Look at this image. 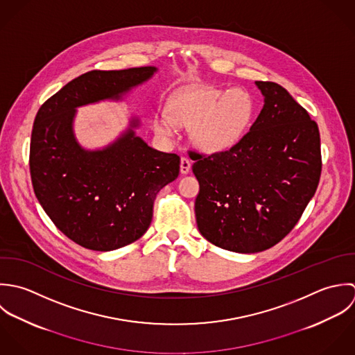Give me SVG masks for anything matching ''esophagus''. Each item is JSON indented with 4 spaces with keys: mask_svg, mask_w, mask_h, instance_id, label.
Returning <instances> with one entry per match:
<instances>
[{
    "mask_svg": "<svg viewBox=\"0 0 355 355\" xmlns=\"http://www.w3.org/2000/svg\"><path fill=\"white\" fill-rule=\"evenodd\" d=\"M191 160L188 157H181V163H180V170H181V174H188L189 170H191Z\"/></svg>",
    "mask_w": 355,
    "mask_h": 355,
    "instance_id": "34e87169",
    "label": "esophagus"
}]
</instances>
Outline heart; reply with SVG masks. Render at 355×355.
Listing matches in <instances>:
<instances>
[{
	"instance_id": "b5f03b06",
	"label": "heart",
	"mask_w": 355,
	"mask_h": 355,
	"mask_svg": "<svg viewBox=\"0 0 355 355\" xmlns=\"http://www.w3.org/2000/svg\"><path fill=\"white\" fill-rule=\"evenodd\" d=\"M168 112L153 119L157 136L173 137L177 125L192 128L193 144L207 153L225 152L240 141L254 122L257 100L245 89H184L171 96Z\"/></svg>"
}]
</instances>
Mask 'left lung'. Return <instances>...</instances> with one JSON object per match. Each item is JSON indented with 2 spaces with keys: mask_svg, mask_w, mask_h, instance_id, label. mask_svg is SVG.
Here are the masks:
<instances>
[{
  "mask_svg": "<svg viewBox=\"0 0 355 355\" xmlns=\"http://www.w3.org/2000/svg\"><path fill=\"white\" fill-rule=\"evenodd\" d=\"M263 108L229 150L192 152L200 191L199 232L214 245L240 254L265 251L292 230L318 187L320 132L307 111L275 82H255Z\"/></svg>",
  "mask_w": 355,
  "mask_h": 355,
  "instance_id": "left-lung-1",
  "label": "left lung"
}]
</instances>
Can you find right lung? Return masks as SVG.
<instances>
[{"mask_svg":"<svg viewBox=\"0 0 355 355\" xmlns=\"http://www.w3.org/2000/svg\"><path fill=\"white\" fill-rule=\"evenodd\" d=\"M155 72H86L37 112L30 144L35 196L59 230L85 248L112 251L139 240L150 225L156 195L180 174V156L156 150L136 135L137 116L98 149L83 148L73 132L76 108L119 101Z\"/></svg>","mask_w":355,"mask_h":355,"instance_id":"obj_1","label":"right lung"}]
</instances>
